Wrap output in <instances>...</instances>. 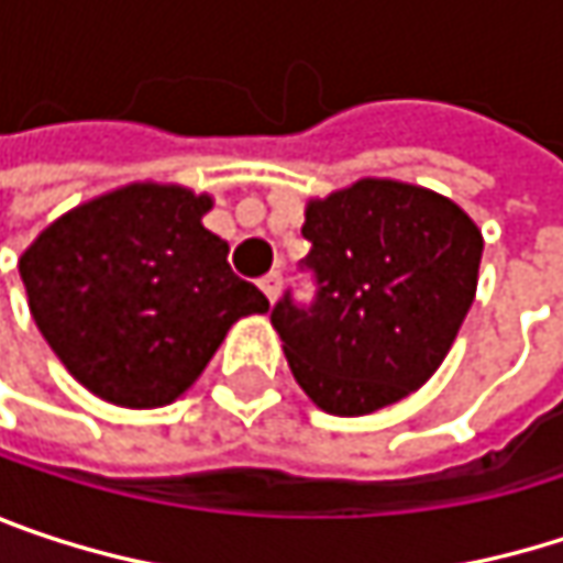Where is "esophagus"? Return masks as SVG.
<instances>
[{"label":"esophagus","instance_id":"34e87169","mask_svg":"<svg viewBox=\"0 0 563 563\" xmlns=\"http://www.w3.org/2000/svg\"><path fill=\"white\" fill-rule=\"evenodd\" d=\"M280 286H283V277L274 271V274H267L264 280H261V289H264V296L271 299V302H277V296H280Z\"/></svg>","mask_w":563,"mask_h":563}]
</instances>
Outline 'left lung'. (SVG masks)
Listing matches in <instances>:
<instances>
[{"label":"left lung","mask_w":563,"mask_h":563,"mask_svg":"<svg viewBox=\"0 0 563 563\" xmlns=\"http://www.w3.org/2000/svg\"><path fill=\"white\" fill-rule=\"evenodd\" d=\"M302 238L312 299L286 289L271 312L299 388L339 417L417 391L473 306L479 228L443 195L362 178L309 201Z\"/></svg>","instance_id":"1"}]
</instances>
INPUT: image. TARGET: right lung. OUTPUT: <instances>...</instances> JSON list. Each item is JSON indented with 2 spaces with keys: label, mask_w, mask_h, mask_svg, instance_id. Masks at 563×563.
Masks as SVG:
<instances>
[{
  "label": "right lung",
  "mask_w": 563,
  "mask_h": 563,
  "mask_svg": "<svg viewBox=\"0 0 563 563\" xmlns=\"http://www.w3.org/2000/svg\"><path fill=\"white\" fill-rule=\"evenodd\" d=\"M208 195L126 185L38 234L19 274L64 368L120 407H163L211 362L228 329L271 302L201 228Z\"/></svg>",
  "instance_id": "1"
}]
</instances>
